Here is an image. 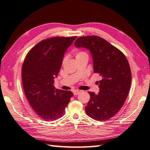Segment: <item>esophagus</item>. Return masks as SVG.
<instances>
[{"label":"esophagus","mask_w":150,"mask_h":150,"mask_svg":"<svg viewBox=\"0 0 150 150\" xmlns=\"http://www.w3.org/2000/svg\"><path fill=\"white\" fill-rule=\"evenodd\" d=\"M80 91H78V90H75L74 91V96H76V95H78V94H79V93H80Z\"/></svg>","instance_id":"1"}]
</instances>
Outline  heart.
Listing matches in <instances>:
<instances>
[{"instance_id":"1","label":"heart","mask_w":150,"mask_h":150,"mask_svg":"<svg viewBox=\"0 0 150 150\" xmlns=\"http://www.w3.org/2000/svg\"><path fill=\"white\" fill-rule=\"evenodd\" d=\"M85 55H87V53L85 51H80L76 52V57H80V56H85ZM65 59L63 60V63L64 62Z\"/></svg>"}]
</instances>
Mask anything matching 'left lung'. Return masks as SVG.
<instances>
[{
	"label": "left lung",
	"mask_w": 150,
	"mask_h": 150,
	"mask_svg": "<svg viewBox=\"0 0 150 150\" xmlns=\"http://www.w3.org/2000/svg\"><path fill=\"white\" fill-rule=\"evenodd\" d=\"M75 45L89 50L94 72L101 78L98 82L99 93L89 92L86 112L98 121L108 120L120 111L129 94L132 76L128 61L121 51L99 36L79 37Z\"/></svg>",
	"instance_id": "1"
}]
</instances>
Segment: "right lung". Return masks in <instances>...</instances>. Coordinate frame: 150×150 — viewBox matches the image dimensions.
Wrapping results in <instances>:
<instances>
[{
	"instance_id": "obj_1",
	"label": "right lung",
	"mask_w": 150,
	"mask_h": 150,
	"mask_svg": "<svg viewBox=\"0 0 150 150\" xmlns=\"http://www.w3.org/2000/svg\"><path fill=\"white\" fill-rule=\"evenodd\" d=\"M76 36L48 38L30 50L23 63L22 83L27 100L34 112L45 121L56 120L64 115L74 96L70 91L54 86L64 54Z\"/></svg>"
}]
</instances>
